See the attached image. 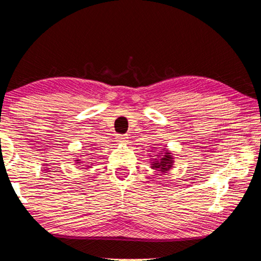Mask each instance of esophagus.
I'll list each match as a JSON object with an SVG mask.
<instances>
[{"label":"esophagus","instance_id":"34e87169","mask_svg":"<svg viewBox=\"0 0 261 261\" xmlns=\"http://www.w3.org/2000/svg\"><path fill=\"white\" fill-rule=\"evenodd\" d=\"M117 141H119L120 144H125V142H127V137L123 135L117 136Z\"/></svg>","mask_w":261,"mask_h":261}]
</instances>
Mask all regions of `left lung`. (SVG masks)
<instances>
[{
  "instance_id": "obj_1",
  "label": "left lung",
  "mask_w": 261,
  "mask_h": 261,
  "mask_svg": "<svg viewBox=\"0 0 261 261\" xmlns=\"http://www.w3.org/2000/svg\"><path fill=\"white\" fill-rule=\"evenodd\" d=\"M152 150L156 152L155 158H150L149 164L152 170L160 171L162 174H165L174 165V157L171 150L167 148H163L161 150H156V148H152ZM151 157V155H149Z\"/></svg>"
}]
</instances>
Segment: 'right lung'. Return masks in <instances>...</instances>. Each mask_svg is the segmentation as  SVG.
Instances as JSON below:
<instances>
[{
    "mask_svg": "<svg viewBox=\"0 0 261 261\" xmlns=\"http://www.w3.org/2000/svg\"><path fill=\"white\" fill-rule=\"evenodd\" d=\"M81 156H84V155H81ZM74 161H75V163H78L79 165H80V164H83V163H84V162H83V160H80V158H75ZM90 166H91V165H87L86 167H81V168H85V170H88V168H90Z\"/></svg>",
    "mask_w": 261,
    "mask_h": 261,
    "instance_id": "obj_1",
    "label": "right lung"
}]
</instances>
